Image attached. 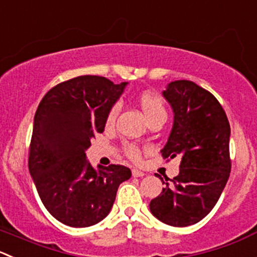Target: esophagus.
<instances>
[{
    "mask_svg": "<svg viewBox=\"0 0 257 257\" xmlns=\"http://www.w3.org/2000/svg\"><path fill=\"white\" fill-rule=\"evenodd\" d=\"M132 174H133V177H143L144 173L142 171H139V169H133L132 171Z\"/></svg>",
    "mask_w": 257,
    "mask_h": 257,
    "instance_id": "esophagus-1",
    "label": "esophagus"
}]
</instances>
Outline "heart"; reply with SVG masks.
I'll return each instance as SVG.
<instances>
[{"instance_id": "b5f03b06", "label": "heart", "mask_w": 257, "mask_h": 257, "mask_svg": "<svg viewBox=\"0 0 257 257\" xmlns=\"http://www.w3.org/2000/svg\"><path fill=\"white\" fill-rule=\"evenodd\" d=\"M138 101L142 110L146 114L148 120H151V119L156 118V116L158 115H166V109H164L163 100H162L161 96L157 95L156 93L144 91V93H142L141 95H139ZM119 111H120V105H119L118 103L113 104V105L110 106L105 118L106 126H113L114 124H115L116 118H118L119 115ZM124 152H125L126 156L131 159H133V161H138V159L141 158V149H139L136 144H125V146H124Z\"/></svg>"}]
</instances>
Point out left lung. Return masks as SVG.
I'll return each mask as SVG.
<instances>
[{
	"label": "left lung",
	"instance_id": "left-lung-1",
	"mask_svg": "<svg viewBox=\"0 0 257 257\" xmlns=\"http://www.w3.org/2000/svg\"><path fill=\"white\" fill-rule=\"evenodd\" d=\"M163 96L173 109L174 119L162 156L179 157L181 163L178 176L167 178L169 183L163 182L166 187L149 208L163 223L186 227L211 212L227 183L230 123L217 99L193 81H172Z\"/></svg>",
	"mask_w": 257,
	"mask_h": 257
}]
</instances>
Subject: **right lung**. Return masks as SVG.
I'll list each match as a JSON object with an SVG mask.
<instances>
[{"label": "right lung", "mask_w": 257, "mask_h": 257, "mask_svg": "<svg viewBox=\"0 0 257 257\" xmlns=\"http://www.w3.org/2000/svg\"><path fill=\"white\" fill-rule=\"evenodd\" d=\"M128 83L84 75L50 89L35 113L29 171L42 203L57 221L89 227L110 212L131 169L119 164L94 169L86 161L90 141L105 128L110 106Z\"/></svg>", "instance_id": "add662e5"}]
</instances>
